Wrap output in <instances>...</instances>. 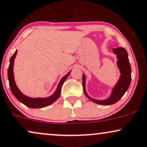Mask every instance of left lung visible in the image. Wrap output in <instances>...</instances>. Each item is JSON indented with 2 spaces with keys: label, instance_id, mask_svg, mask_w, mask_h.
<instances>
[{
  "label": "left lung",
  "instance_id": "8db88e82",
  "mask_svg": "<svg viewBox=\"0 0 147 147\" xmlns=\"http://www.w3.org/2000/svg\"><path fill=\"white\" fill-rule=\"evenodd\" d=\"M113 53L117 55L118 62L117 65L120 71V77L119 79L118 83L113 88L112 93H111L110 97L108 99L105 100H97L90 97L87 95L85 90V77L83 74V87L84 93L86 97L89 100L93 101L94 103H96L97 104H100L102 105H112L113 103L120 100L124 93L128 90L129 86L130 85L131 82V67L130 62L128 60V56L126 49L122 48H117L113 49Z\"/></svg>",
  "mask_w": 147,
  "mask_h": 147
}]
</instances>
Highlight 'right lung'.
<instances>
[{
	"mask_svg": "<svg viewBox=\"0 0 147 147\" xmlns=\"http://www.w3.org/2000/svg\"><path fill=\"white\" fill-rule=\"evenodd\" d=\"M17 53V50L15 51L14 54L11 56L10 58V64L9 68H8V79H9V86L11 91L13 94V95L25 105L27 107H30V108H42L46 106H48L53 103L54 101L57 100L58 97H60V93H61L62 86L63 85L64 82L67 79L68 75H70V71L68 72V74L62 78L60 80L59 84H58L57 89H56L55 93L53 95H51L50 97H46V98H31L27 96H25V95L21 93L19 91L18 87H17L15 81L14 79V75H13V65H14V60L16 57Z\"/></svg>",
	"mask_w": 147,
	"mask_h": 147,
	"instance_id": "right-lung-1",
	"label": "right lung"
}]
</instances>
